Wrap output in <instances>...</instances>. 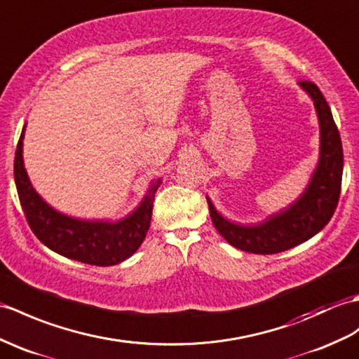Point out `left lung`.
<instances>
[{"mask_svg": "<svg viewBox=\"0 0 359 359\" xmlns=\"http://www.w3.org/2000/svg\"><path fill=\"white\" fill-rule=\"evenodd\" d=\"M298 84L312 97L320 122V159L304 193L285 211L254 226L223 219L206 197L215 229L241 251L263 255L287 251L318 234L337 210L344 165L339 131L320 88L311 81H299Z\"/></svg>", "mask_w": 359, "mask_h": 359, "instance_id": "left-lung-1", "label": "left lung"}]
</instances>
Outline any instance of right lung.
<instances>
[{
    "label": "right lung",
    "instance_id": "right-lung-1",
    "mask_svg": "<svg viewBox=\"0 0 359 359\" xmlns=\"http://www.w3.org/2000/svg\"><path fill=\"white\" fill-rule=\"evenodd\" d=\"M22 133L15 153L13 174L20 203L30 229L52 251L93 266L118 264L135 254L151 223L153 202L162 180L151 183L140 205L123 220L87 222L55 211L33 189L22 161Z\"/></svg>",
    "mask_w": 359,
    "mask_h": 359
}]
</instances>
